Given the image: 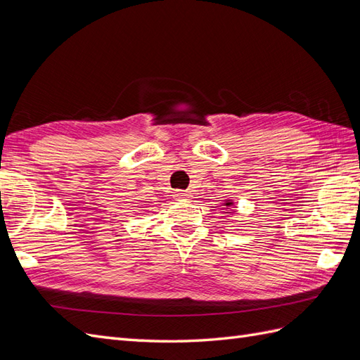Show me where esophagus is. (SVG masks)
Returning <instances> with one entry per match:
<instances>
[{"label":"esophagus","mask_w":360,"mask_h":360,"mask_svg":"<svg viewBox=\"0 0 360 360\" xmlns=\"http://www.w3.org/2000/svg\"><path fill=\"white\" fill-rule=\"evenodd\" d=\"M174 197L179 198V200H191L192 195H191L189 191H180V189H179V191L174 192Z\"/></svg>","instance_id":"esophagus-1"}]
</instances>
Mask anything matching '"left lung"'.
<instances>
[{
	"instance_id": "1",
	"label": "left lung",
	"mask_w": 360,
	"mask_h": 360,
	"mask_svg": "<svg viewBox=\"0 0 360 360\" xmlns=\"http://www.w3.org/2000/svg\"><path fill=\"white\" fill-rule=\"evenodd\" d=\"M225 205H228V207H230V205H231V204H230V202H226V204H225Z\"/></svg>"
}]
</instances>
